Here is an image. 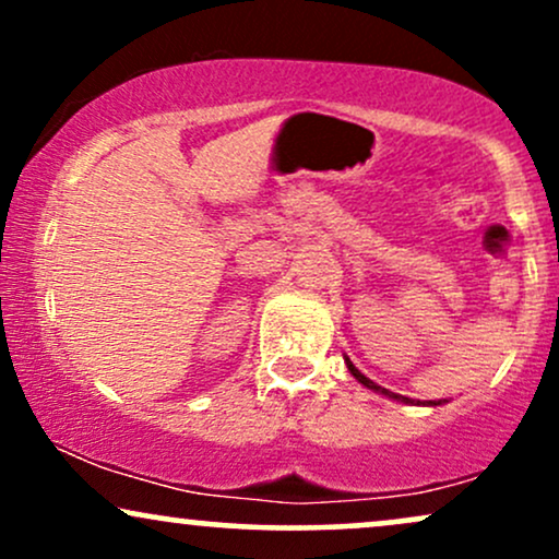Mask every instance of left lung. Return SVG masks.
<instances>
[{
	"mask_svg": "<svg viewBox=\"0 0 559 559\" xmlns=\"http://www.w3.org/2000/svg\"><path fill=\"white\" fill-rule=\"evenodd\" d=\"M346 365H349L352 376H355V378H357V381H360V383H362V386H368V389H373V391H381V394H386V396H394V400L409 402V400H407V396H402V394H391V391H389V389H381V386H378V383H373V381H370V378H368V376H362V373H360V370H357V368H355V365H352L349 360H346ZM428 404H436V402H428Z\"/></svg>",
	"mask_w": 559,
	"mask_h": 559,
	"instance_id": "obj_1",
	"label": "left lung"
}]
</instances>
